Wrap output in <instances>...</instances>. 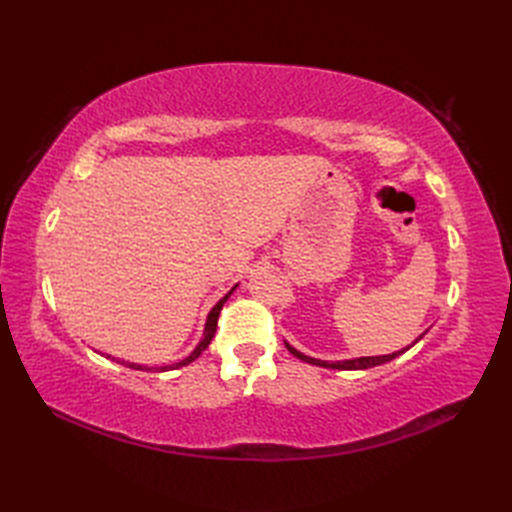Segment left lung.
Segmentation results:
<instances>
[{"label":"left lung","mask_w":512,"mask_h":512,"mask_svg":"<svg viewBox=\"0 0 512 512\" xmlns=\"http://www.w3.org/2000/svg\"><path fill=\"white\" fill-rule=\"evenodd\" d=\"M425 335V333H423ZM421 335V337H423ZM418 337V339H421ZM416 339V342H418ZM414 342V344H416ZM286 348H288V352H292L294 356H297V359H301V361H305V363H312V365H318V367H331V369H369V367H376V365H382V363H389V361H393L395 356H399L401 352H406L408 348H404V350H399V352H393V354H382V356H361V359H350V361H318V359H312V356H305V354H301L299 350H294L290 344H286Z\"/></svg>","instance_id":"8db88e82"}]
</instances>
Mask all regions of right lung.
<instances>
[{
  "instance_id": "right-lung-1",
  "label": "right lung",
  "mask_w": 512,
  "mask_h": 512,
  "mask_svg": "<svg viewBox=\"0 0 512 512\" xmlns=\"http://www.w3.org/2000/svg\"><path fill=\"white\" fill-rule=\"evenodd\" d=\"M235 288H237V286H235ZM235 288H232V290H235ZM232 290L226 294L224 299H220L218 303H215V307L211 309L209 316H207V324H205V337L200 339V344L194 348V352H192L190 356H185L183 361H179V363H173V365H166V367H145V365H136V363H128V361H119V359H115V356H111V354H106V359L117 361V363H121V365H126V367H130V369H138V371H166V369H177V367H183V365H190V363H192V361H196L198 356L203 354V352L207 350V346L211 344V339H213V335H215V329H218V318H220V312H222V305L226 303V299L230 297Z\"/></svg>"
}]
</instances>
